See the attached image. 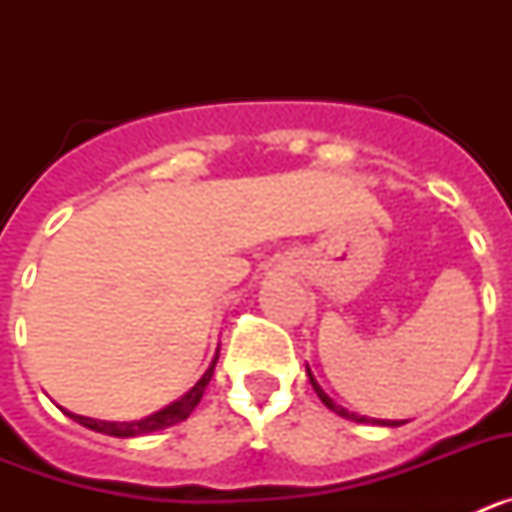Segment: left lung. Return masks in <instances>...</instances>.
<instances>
[{"label":"left lung","mask_w":512,"mask_h":512,"mask_svg":"<svg viewBox=\"0 0 512 512\" xmlns=\"http://www.w3.org/2000/svg\"><path fill=\"white\" fill-rule=\"evenodd\" d=\"M307 374H310V369H307ZM310 382H312V390L318 392V397L320 400H323V405L325 408H330L333 410V413H338L341 415V418H348V420H356V423H374V425H392V428H397V425H402V423H408V420H377V418H364V415H356V413H348L346 408H341V405H336V402L330 400L328 395H325L323 390H320L318 387V382H315V379H312V374H310Z\"/></svg>","instance_id":"obj_1"}]
</instances>
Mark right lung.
Returning a JSON list of instances; mask_svg holds the SVG:
<instances>
[{"label": "right lung", "instance_id": "obj_1", "mask_svg": "<svg viewBox=\"0 0 512 512\" xmlns=\"http://www.w3.org/2000/svg\"><path fill=\"white\" fill-rule=\"evenodd\" d=\"M215 364H217V354H215V359H212L210 369L202 374L200 382L194 384L192 390H189L182 400L171 402L169 408L158 410V413L148 415V418H143V420H130V423H107V420L84 418V415H74V413H69V415L76 420V423L87 425V428H92V431L107 433V436H117V438H133V436H143V433L161 431V428H169V425L182 423V420H187L189 415H192V410L197 408V402H200L202 395H205L207 384H210L212 372H215Z\"/></svg>", "mask_w": 512, "mask_h": 512}]
</instances>
